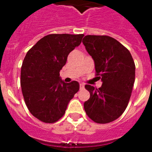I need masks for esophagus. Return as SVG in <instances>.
Here are the masks:
<instances>
[{
  "instance_id": "34e87169",
  "label": "esophagus",
  "mask_w": 152,
  "mask_h": 152,
  "mask_svg": "<svg viewBox=\"0 0 152 152\" xmlns=\"http://www.w3.org/2000/svg\"><path fill=\"white\" fill-rule=\"evenodd\" d=\"M84 88V85L83 84H80V89L83 90Z\"/></svg>"
}]
</instances>
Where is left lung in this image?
<instances>
[{"label":"left lung","mask_w":152,"mask_h":152,"mask_svg":"<svg viewBox=\"0 0 152 152\" xmlns=\"http://www.w3.org/2000/svg\"><path fill=\"white\" fill-rule=\"evenodd\" d=\"M82 42L103 82L98 89L85 85L90 98L84 102V110L95 123H110L128 106L135 82V62L129 51L110 36L88 35Z\"/></svg>","instance_id":"obj_1"}]
</instances>
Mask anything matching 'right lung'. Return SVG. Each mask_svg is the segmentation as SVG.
<instances>
[{"instance_id":"add662e5","label":"right lung","mask_w":152,"mask_h":152,"mask_svg":"<svg viewBox=\"0 0 152 152\" xmlns=\"http://www.w3.org/2000/svg\"><path fill=\"white\" fill-rule=\"evenodd\" d=\"M84 36L47 35L24 58L20 74L23 95L29 112L40 121L53 123L61 119L79 91L77 81L64 82L59 72L68 54L80 45Z\"/></svg>"}]
</instances>
